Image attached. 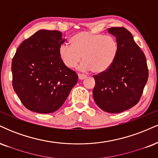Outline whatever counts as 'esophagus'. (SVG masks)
Segmentation results:
<instances>
[{"mask_svg":"<svg viewBox=\"0 0 158 158\" xmlns=\"http://www.w3.org/2000/svg\"><path fill=\"white\" fill-rule=\"evenodd\" d=\"M78 77H79V79H80V80H83V79H85L87 77L85 75H84V74L79 73V74H78Z\"/></svg>","mask_w":158,"mask_h":158,"instance_id":"34e87169","label":"esophagus"}]
</instances>
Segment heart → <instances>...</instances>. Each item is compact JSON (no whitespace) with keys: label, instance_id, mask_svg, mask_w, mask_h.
I'll list each match as a JSON object with an SVG mask.
<instances>
[{"label":"heart","instance_id":"obj_1","mask_svg":"<svg viewBox=\"0 0 158 158\" xmlns=\"http://www.w3.org/2000/svg\"><path fill=\"white\" fill-rule=\"evenodd\" d=\"M71 44L61 45L59 56L70 68L77 66L82 57L79 68L83 71L103 73L113 64L118 54V42L112 35L81 31L71 38Z\"/></svg>","mask_w":158,"mask_h":158}]
</instances>
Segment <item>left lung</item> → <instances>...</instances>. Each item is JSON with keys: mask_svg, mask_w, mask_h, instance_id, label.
<instances>
[{"mask_svg": "<svg viewBox=\"0 0 158 158\" xmlns=\"http://www.w3.org/2000/svg\"><path fill=\"white\" fill-rule=\"evenodd\" d=\"M108 31L118 42V54L108 70L94 76L93 97L101 109L116 114L139 102L147 82L148 70L146 56L131 32L124 27H110Z\"/></svg>", "mask_w": 158, "mask_h": 158, "instance_id": "left-lung-1", "label": "left lung"}]
</instances>
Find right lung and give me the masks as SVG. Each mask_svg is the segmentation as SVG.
<instances>
[{
    "label": "right lung",
    "mask_w": 158,
    "mask_h": 158,
    "mask_svg": "<svg viewBox=\"0 0 158 158\" xmlns=\"http://www.w3.org/2000/svg\"><path fill=\"white\" fill-rule=\"evenodd\" d=\"M57 30H40L23 41L12 61V86L27 109L52 113L64 104L78 76L61 61Z\"/></svg>",
    "instance_id": "right-lung-1"
}]
</instances>
